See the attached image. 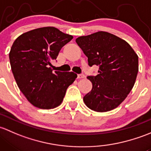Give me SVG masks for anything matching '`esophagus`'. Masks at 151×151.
<instances>
[{
    "mask_svg": "<svg viewBox=\"0 0 151 151\" xmlns=\"http://www.w3.org/2000/svg\"><path fill=\"white\" fill-rule=\"evenodd\" d=\"M85 77V75L84 74H78L77 75V78H83Z\"/></svg>",
    "mask_w": 151,
    "mask_h": 151,
    "instance_id": "obj_1",
    "label": "esophagus"
}]
</instances>
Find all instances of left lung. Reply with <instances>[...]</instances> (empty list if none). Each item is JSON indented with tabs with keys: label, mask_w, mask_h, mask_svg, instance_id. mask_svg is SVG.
I'll return each mask as SVG.
<instances>
[{
	"label": "left lung",
	"mask_w": 151,
	"mask_h": 151,
	"mask_svg": "<svg viewBox=\"0 0 151 151\" xmlns=\"http://www.w3.org/2000/svg\"><path fill=\"white\" fill-rule=\"evenodd\" d=\"M88 57L90 67H99L97 76H88L92 88L83 97L86 105L97 112L117 108L126 99L136 81L138 56L122 38L103 31L76 38Z\"/></svg>",
	"instance_id": "1"
}]
</instances>
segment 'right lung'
<instances>
[{
    "label": "right lung",
    "mask_w": 151,
    "mask_h": 151,
    "mask_svg": "<svg viewBox=\"0 0 151 151\" xmlns=\"http://www.w3.org/2000/svg\"><path fill=\"white\" fill-rule=\"evenodd\" d=\"M72 39L56 27H45L24 32L14 42L9 53L12 73L20 91L34 106H59L77 78L73 72L53 73L49 68L61 48Z\"/></svg>",
    "instance_id": "add662e5"
}]
</instances>
